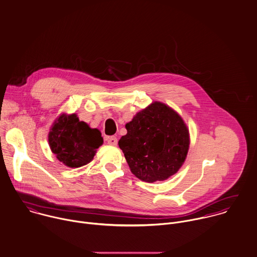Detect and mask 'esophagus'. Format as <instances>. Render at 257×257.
Segmentation results:
<instances>
[{
  "instance_id": "obj_1",
  "label": "esophagus",
  "mask_w": 257,
  "mask_h": 257,
  "mask_svg": "<svg viewBox=\"0 0 257 257\" xmlns=\"http://www.w3.org/2000/svg\"><path fill=\"white\" fill-rule=\"evenodd\" d=\"M107 143L109 146L111 147H115L117 145V139L115 137H110L107 139Z\"/></svg>"
}]
</instances>
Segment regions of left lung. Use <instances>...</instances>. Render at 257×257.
Masks as SVG:
<instances>
[{
    "label": "left lung",
    "mask_w": 257,
    "mask_h": 257,
    "mask_svg": "<svg viewBox=\"0 0 257 257\" xmlns=\"http://www.w3.org/2000/svg\"><path fill=\"white\" fill-rule=\"evenodd\" d=\"M118 141L130 169L142 181H164L178 172L190 146V134L181 115L154 101L125 124Z\"/></svg>",
    "instance_id": "8db88e82"
}]
</instances>
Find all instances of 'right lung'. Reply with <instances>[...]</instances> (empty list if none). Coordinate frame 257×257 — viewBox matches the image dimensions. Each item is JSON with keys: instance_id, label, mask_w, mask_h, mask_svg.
Listing matches in <instances>:
<instances>
[{"instance_id": "obj_1", "label": "right lung", "mask_w": 257, "mask_h": 257, "mask_svg": "<svg viewBox=\"0 0 257 257\" xmlns=\"http://www.w3.org/2000/svg\"><path fill=\"white\" fill-rule=\"evenodd\" d=\"M104 143L98 128H92L76 113H60L48 133V145L55 157L70 168L90 163Z\"/></svg>"}]
</instances>
